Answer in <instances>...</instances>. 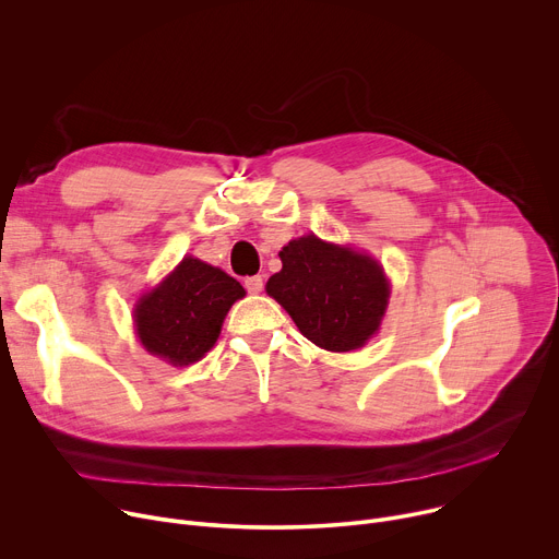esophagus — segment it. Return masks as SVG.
Returning <instances> with one entry per match:
<instances>
[{
    "label": "esophagus",
    "instance_id": "34e87169",
    "mask_svg": "<svg viewBox=\"0 0 559 559\" xmlns=\"http://www.w3.org/2000/svg\"><path fill=\"white\" fill-rule=\"evenodd\" d=\"M246 289H248L250 294L263 292V276H248V278H246Z\"/></svg>",
    "mask_w": 559,
    "mask_h": 559
}]
</instances>
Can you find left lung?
Segmentation results:
<instances>
[{
	"label": "left lung",
	"mask_w": 559,
	"mask_h": 559,
	"mask_svg": "<svg viewBox=\"0 0 559 559\" xmlns=\"http://www.w3.org/2000/svg\"><path fill=\"white\" fill-rule=\"evenodd\" d=\"M278 257L283 270L265 289L307 341L328 352H352L378 332L391 289L376 259L313 234L294 238Z\"/></svg>",
	"instance_id": "1"
}]
</instances>
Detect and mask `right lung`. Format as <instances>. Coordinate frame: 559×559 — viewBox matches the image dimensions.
I'll return each instance as SVG.
<instances>
[{
	"mask_svg": "<svg viewBox=\"0 0 559 559\" xmlns=\"http://www.w3.org/2000/svg\"><path fill=\"white\" fill-rule=\"evenodd\" d=\"M243 296L236 278L186 257L136 300V336L152 356L175 367L192 365L214 347L229 307Z\"/></svg>",
	"mask_w": 559,
	"mask_h": 559,
	"instance_id": "add662e5",
	"label": "right lung"
}]
</instances>
